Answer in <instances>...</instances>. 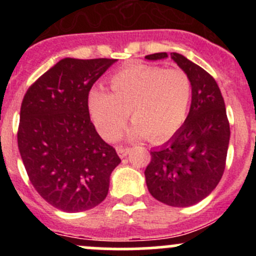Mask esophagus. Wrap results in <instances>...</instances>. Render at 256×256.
<instances>
[{"label":"esophagus","instance_id":"1","mask_svg":"<svg viewBox=\"0 0 256 256\" xmlns=\"http://www.w3.org/2000/svg\"><path fill=\"white\" fill-rule=\"evenodd\" d=\"M116 151H118V157H120V158H125V157L128 156V152H130V148H125V147H118Z\"/></svg>","mask_w":256,"mask_h":256}]
</instances>
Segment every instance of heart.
Instances as JSON below:
<instances>
[{
	"instance_id": "1",
	"label": "heart",
	"mask_w": 256,
	"mask_h": 256,
	"mask_svg": "<svg viewBox=\"0 0 256 256\" xmlns=\"http://www.w3.org/2000/svg\"><path fill=\"white\" fill-rule=\"evenodd\" d=\"M112 92L92 89L89 112L95 128L108 141L122 134L131 112L130 138L148 136L152 142L171 138L183 125L192 99V84L178 68L135 66L110 80Z\"/></svg>"
}]
</instances>
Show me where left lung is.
I'll return each mask as SVG.
<instances>
[{
    "mask_svg": "<svg viewBox=\"0 0 256 256\" xmlns=\"http://www.w3.org/2000/svg\"><path fill=\"white\" fill-rule=\"evenodd\" d=\"M144 58L160 60L168 54ZM171 59L190 80L192 102L184 124L168 142L151 151L144 177L148 192L157 200L172 207H190L210 194L223 176L230 128L213 76L182 54L171 53Z\"/></svg>",
    "mask_w": 256,
    "mask_h": 256,
    "instance_id": "1",
    "label": "left lung"
}]
</instances>
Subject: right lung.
Listing matches in <instances>:
<instances>
[{
	"mask_svg": "<svg viewBox=\"0 0 256 256\" xmlns=\"http://www.w3.org/2000/svg\"><path fill=\"white\" fill-rule=\"evenodd\" d=\"M116 59L64 58L40 76L20 105L17 140L30 183L68 213L96 207L121 162L90 121L88 96Z\"/></svg>",
	"mask_w": 256,
	"mask_h": 256,
	"instance_id": "obj_1",
	"label": "right lung"
}]
</instances>
